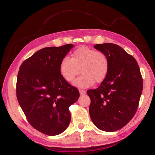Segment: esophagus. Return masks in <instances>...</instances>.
Listing matches in <instances>:
<instances>
[{"mask_svg":"<svg viewBox=\"0 0 155 155\" xmlns=\"http://www.w3.org/2000/svg\"><path fill=\"white\" fill-rule=\"evenodd\" d=\"M79 91L81 94H86V91L83 90V89H79Z\"/></svg>","mask_w":155,"mask_h":155,"instance_id":"esophagus-1","label":"esophagus"}]
</instances>
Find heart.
<instances>
[{"label":"heart","instance_id":"b5f03b06","mask_svg":"<svg viewBox=\"0 0 155 155\" xmlns=\"http://www.w3.org/2000/svg\"><path fill=\"white\" fill-rule=\"evenodd\" d=\"M110 69L109 56L102 51H98L82 46L75 50L71 58L64 57L61 61L59 71L68 82L74 81L80 73L74 84L78 87H87L96 83H101L106 79Z\"/></svg>","mask_w":155,"mask_h":155}]
</instances>
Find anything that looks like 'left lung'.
Instances as JSON below:
<instances>
[{"label":"left lung","mask_w":155,"mask_h":155,"mask_svg":"<svg viewBox=\"0 0 155 155\" xmlns=\"http://www.w3.org/2000/svg\"><path fill=\"white\" fill-rule=\"evenodd\" d=\"M94 47L109 56L110 69L100 87L87 91L91 98L89 114L98 129L112 132L133 118L142 95L143 79L137 61L120 46L104 43Z\"/></svg>","instance_id":"8db88e82"}]
</instances>
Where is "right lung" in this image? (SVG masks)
I'll return each mask as SVG.
<instances>
[{
	"label": "right lung",
	"instance_id": "obj_1",
	"mask_svg": "<svg viewBox=\"0 0 155 155\" xmlns=\"http://www.w3.org/2000/svg\"><path fill=\"white\" fill-rule=\"evenodd\" d=\"M73 46L42 48L26 59L18 72V104L29 124L46 135H58L67 128L71 120L68 108L79 97L78 89L59 71L61 61Z\"/></svg>",
	"mask_w": 155,
	"mask_h": 155
}]
</instances>
